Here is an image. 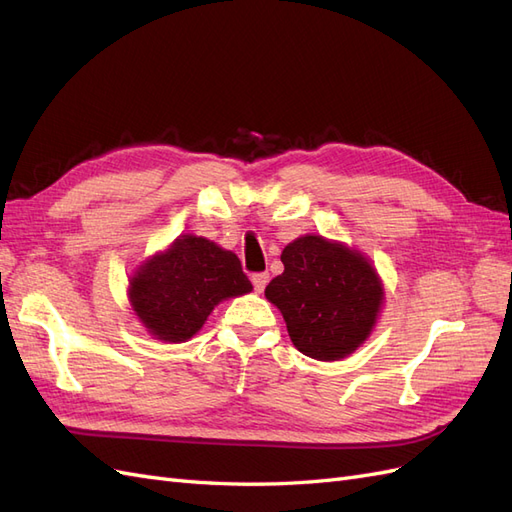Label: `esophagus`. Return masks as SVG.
Listing matches in <instances>:
<instances>
[{
	"mask_svg": "<svg viewBox=\"0 0 512 512\" xmlns=\"http://www.w3.org/2000/svg\"><path fill=\"white\" fill-rule=\"evenodd\" d=\"M252 284H254L256 292H262V290H265V286L269 284V273H254Z\"/></svg>",
	"mask_w": 512,
	"mask_h": 512,
	"instance_id": "1",
	"label": "esophagus"
}]
</instances>
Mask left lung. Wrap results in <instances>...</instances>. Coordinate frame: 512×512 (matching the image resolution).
I'll use <instances>...</instances> for the list:
<instances>
[{
  "label": "left lung",
  "mask_w": 512,
  "mask_h": 512,
  "mask_svg": "<svg viewBox=\"0 0 512 512\" xmlns=\"http://www.w3.org/2000/svg\"><path fill=\"white\" fill-rule=\"evenodd\" d=\"M284 273L265 297L280 309L294 348L318 361H339L369 337L384 301L371 262L352 247L305 235L282 252Z\"/></svg>",
  "instance_id": "8db88e82"
}]
</instances>
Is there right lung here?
Listing matches in <instances>:
<instances>
[{"mask_svg":"<svg viewBox=\"0 0 512 512\" xmlns=\"http://www.w3.org/2000/svg\"><path fill=\"white\" fill-rule=\"evenodd\" d=\"M252 290L241 260L205 237L181 235L130 277V303L145 329L162 342L194 337L213 307Z\"/></svg>","mask_w":512,"mask_h":512,"instance_id":"add662e5","label":"right lung"}]
</instances>
